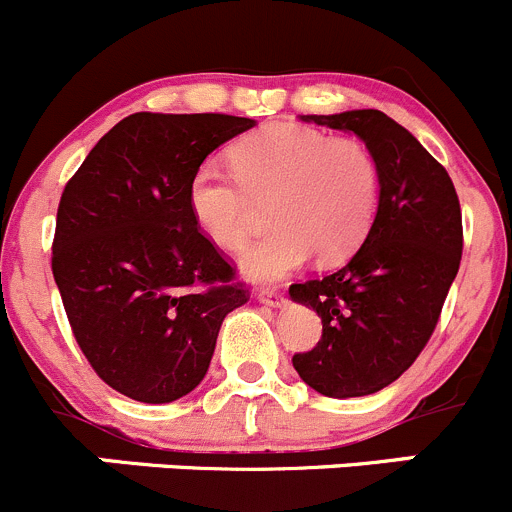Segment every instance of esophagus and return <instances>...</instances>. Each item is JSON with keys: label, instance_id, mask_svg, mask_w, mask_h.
I'll return each mask as SVG.
<instances>
[{"label": "esophagus", "instance_id": "esophagus-1", "mask_svg": "<svg viewBox=\"0 0 512 512\" xmlns=\"http://www.w3.org/2000/svg\"><path fill=\"white\" fill-rule=\"evenodd\" d=\"M258 301L266 303V306H283V303H286V296H283L281 288H261V291H258Z\"/></svg>", "mask_w": 512, "mask_h": 512}]
</instances>
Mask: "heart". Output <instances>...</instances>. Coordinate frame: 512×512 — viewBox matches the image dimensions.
I'll return each instance as SVG.
<instances>
[{"label":"heart","mask_w":512,"mask_h":512,"mask_svg":"<svg viewBox=\"0 0 512 512\" xmlns=\"http://www.w3.org/2000/svg\"><path fill=\"white\" fill-rule=\"evenodd\" d=\"M234 174L214 164L194 171L189 209L196 226L224 249L246 244L254 204L268 206L271 234L241 254V271L271 281L316 254L341 261L361 246L381 201V166L358 136L273 121L231 149Z\"/></svg>","instance_id":"1"}]
</instances>
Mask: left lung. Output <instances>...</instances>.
<instances>
[{
  "label": "left lung",
  "instance_id": "8db88e82",
  "mask_svg": "<svg viewBox=\"0 0 512 512\" xmlns=\"http://www.w3.org/2000/svg\"><path fill=\"white\" fill-rule=\"evenodd\" d=\"M353 131L381 166V201L361 249L333 273L288 288L321 316V341L293 356L328 398L371 396L413 366L438 326L463 254V216L443 164L378 109L303 116Z\"/></svg>",
  "mask_w": 512,
  "mask_h": 512
}]
</instances>
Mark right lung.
I'll list each match as a JSON object with an SVG mask.
<instances>
[{
	"mask_svg": "<svg viewBox=\"0 0 512 512\" xmlns=\"http://www.w3.org/2000/svg\"><path fill=\"white\" fill-rule=\"evenodd\" d=\"M251 126L246 116L139 111L106 131L64 186L54 281L84 358L121 396L171 403L194 391L221 321L249 301L234 263L196 226L189 184Z\"/></svg>",
	"mask_w": 512,
	"mask_h": 512,
	"instance_id": "obj_1",
	"label": "right lung"
}]
</instances>
